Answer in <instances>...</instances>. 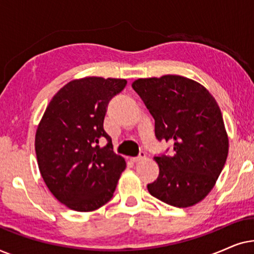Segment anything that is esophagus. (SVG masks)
I'll return each mask as SVG.
<instances>
[{
  "label": "esophagus",
  "instance_id": "esophagus-1",
  "mask_svg": "<svg viewBox=\"0 0 254 254\" xmlns=\"http://www.w3.org/2000/svg\"><path fill=\"white\" fill-rule=\"evenodd\" d=\"M144 158H145L144 152H140V154H138V156H136V157H131L130 158V162L137 163V162H141L142 159H144Z\"/></svg>",
  "mask_w": 254,
  "mask_h": 254
}]
</instances>
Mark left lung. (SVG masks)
I'll return each instance as SVG.
<instances>
[{"mask_svg":"<svg viewBox=\"0 0 254 254\" xmlns=\"http://www.w3.org/2000/svg\"><path fill=\"white\" fill-rule=\"evenodd\" d=\"M131 88L154 118L156 140L173 144L171 155L154 157L159 175L148 184L149 193L178 208L200 202L228 157L229 141L216 100L197 82L177 75L140 78Z\"/></svg>","mask_w":254,"mask_h":254,"instance_id":"1","label":"left lung"}]
</instances>
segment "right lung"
I'll return each instance as SVG.
<instances>
[{"instance_id":"1","label":"right lung","mask_w":254,"mask_h":254,"mask_svg":"<svg viewBox=\"0 0 254 254\" xmlns=\"http://www.w3.org/2000/svg\"><path fill=\"white\" fill-rule=\"evenodd\" d=\"M127 84L123 78L69 82L53 97L36 134L38 165L52 194L76 211L98 209L112 199L126 162L104 130L107 104ZM106 140L100 147L99 143Z\"/></svg>"}]
</instances>
